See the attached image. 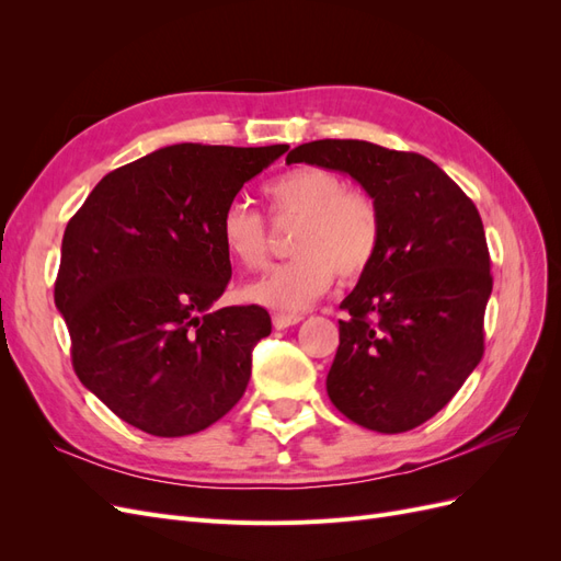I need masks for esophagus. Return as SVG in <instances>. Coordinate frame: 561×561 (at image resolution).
I'll return each instance as SVG.
<instances>
[{"instance_id": "esophagus-1", "label": "esophagus", "mask_w": 561, "mask_h": 561, "mask_svg": "<svg viewBox=\"0 0 561 561\" xmlns=\"http://www.w3.org/2000/svg\"><path fill=\"white\" fill-rule=\"evenodd\" d=\"M271 320H274L276 330H285L290 325H297V322H301L304 318L297 316V313H274V316H271Z\"/></svg>"}]
</instances>
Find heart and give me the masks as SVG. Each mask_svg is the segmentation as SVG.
<instances>
[{"instance_id":"b5f03b06","label":"heart","mask_w":561,"mask_h":561,"mask_svg":"<svg viewBox=\"0 0 561 561\" xmlns=\"http://www.w3.org/2000/svg\"><path fill=\"white\" fill-rule=\"evenodd\" d=\"M274 219L297 222L290 252L266 276L245 285V299L276 311H301L336 278H363L381 245V213L369 194L348 190L330 168L299 165L264 186ZM219 241L229 257L245 268H260L268 257L264 219L233 203L219 222Z\"/></svg>"}]
</instances>
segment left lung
<instances>
[{"instance_id": "left-lung-1", "label": "left lung", "mask_w": 561, "mask_h": 561, "mask_svg": "<svg viewBox=\"0 0 561 561\" xmlns=\"http://www.w3.org/2000/svg\"><path fill=\"white\" fill-rule=\"evenodd\" d=\"M287 163L348 173L381 213L377 260L342 301L332 404L377 433H404L456 396L484 353L491 260L482 217L439 165L365 140H316Z\"/></svg>"}]
</instances>
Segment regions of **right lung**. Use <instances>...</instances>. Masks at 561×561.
<instances>
[{
  "label": "right lung",
  "mask_w": 561,
  "mask_h": 561,
  "mask_svg": "<svg viewBox=\"0 0 561 561\" xmlns=\"http://www.w3.org/2000/svg\"><path fill=\"white\" fill-rule=\"evenodd\" d=\"M287 145L182 142L107 173L67 222L56 307L79 381L130 426L182 437L245 393L262 307L213 309L231 278L219 222Z\"/></svg>",
  "instance_id": "right-lung-1"
}]
</instances>
